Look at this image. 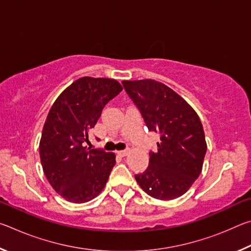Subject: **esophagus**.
<instances>
[{"label":"esophagus","instance_id":"34e87169","mask_svg":"<svg viewBox=\"0 0 251 251\" xmlns=\"http://www.w3.org/2000/svg\"><path fill=\"white\" fill-rule=\"evenodd\" d=\"M129 154L128 151H117V155L121 156V157H125Z\"/></svg>","mask_w":251,"mask_h":251}]
</instances>
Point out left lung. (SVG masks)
<instances>
[{"instance_id":"left-lung-1","label":"left lung","mask_w":251,"mask_h":251,"mask_svg":"<svg viewBox=\"0 0 251 251\" xmlns=\"http://www.w3.org/2000/svg\"><path fill=\"white\" fill-rule=\"evenodd\" d=\"M141 110L146 126L160 135L150 165L135 179L150 196L160 201L180 197L201 175L207 144L199 116L167 85L155 79L123 80Z\"/></svg>"}]
</instances>
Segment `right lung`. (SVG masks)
<instances>
[{
	"label": "right lung",
	"instance_id": "obj_1",
	"mask_svg": "<svg viewBox=\"0 0 251 251\" xmlns=\"http://www.w3.org/2000/svg\"><path fill=\"white\" fill-rule=\"evenodd\" d=\"M123 91L116 79L85 76L61 93L42 131L40 157L50 186L67 201L99 196L116 164L115 154L83 146L101 110Z\"/></svg>",
	"mask_w": 251,
	"mask_h": 251
}]
</instances>
